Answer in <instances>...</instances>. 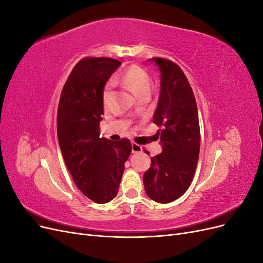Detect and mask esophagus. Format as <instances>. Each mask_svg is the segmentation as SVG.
<instances>
[{"mask_svg":"<svg viewBox=\"0 0 263 263\" xmlns=\"http://www.w3.org/2000/svg\"><path fill=\"white\" fill-rule=\"evenodd\" d=\"M140 151H142V147L140 145L135 144V142H132V153L137 154V153H140Z\"/></svg>","mask_w":263,"mask_h":263,"instance_id":"obj_1","label":"esophagus"}]
</instances>
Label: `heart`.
<instances>
[{
  "mask_svg": "<svg viewBox=\"0 0 263 263\" xmlns=\"http://www.w3.org/2000/svg\"><path fill=\"white\" fill-rule=\"evenodd\" d=\"M119 81H121L127 89H128L135 97L138 98L141 94L150 93L151 89V80L150 76L147 71L139 66H130L127 68L122 76L119 77ZM113 82L109 81L104 89V101H106L110 93H112Z\"/></svg>",
  "mask_w": 263,
  "mask_h": 263,
  "instance_id": "b5f03b06",
  "label": "heart"
}]
</instances>
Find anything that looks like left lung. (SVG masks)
<instances>
[{
    "label": "left lung",
    "mask_w": 263,
    "mask_h": 263,
    "mask_svg": "<svg viewBox=\"0 0 263 263\" xmlns=\"http://www.w3.org/2000/svg\"><path fill=\"white\" fill-rule=\"evenodd\" d=\"M148 62H155L160 71L154 123L162 127V153L151 158L142 180L151 200L166 204L184 194L192 182L200 154V123L193 90L181 68L163 58Z\"/></svg>",
    "instance_id": "8db88e82"
}]
</instances>
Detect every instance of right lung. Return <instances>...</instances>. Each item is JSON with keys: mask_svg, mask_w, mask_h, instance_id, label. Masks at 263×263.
<instances>
[{"mask_svg": "<svg viewBox=\"0 0 263 263\" xmlns=\"http://www.w3.org/2000/svg\"><path fill=\"white\" fill-rule=\"evenodd\" d=\"M121 65L112 58L79 61L63 86L58 106V140L67 168L79 190L99 204L116 196L132 153L129 139L100 137L104 86Z\"/></svg>", "mask_w": 263, "mask_h": 263, "instance_id": "add662e5", "label": "right lung"}]
</instances>
